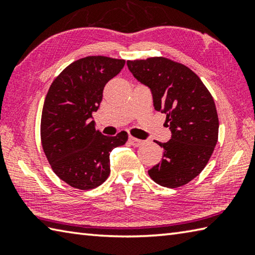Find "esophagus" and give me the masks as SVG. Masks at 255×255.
Returning <instances> with one entry per match:
<instances>
[{
	"instance_id": "34e87169",
	"label": "esophagus",
	"mask_w": 255,
	"mask_h": 255,
	"mask_svg": "<svg viewBox=\"0 0 255 255\" xmlns=\"http://www.w3.org/2000/svg\"><path fill=\"white\" fill-rule=\"evenodd\" d=\"M129 141H130V144H131L132 146H135V147H138V146H140V145L144 144V140L138 139V138L132 137V136L129 137Z\"/></svg>"
}]
</instances>
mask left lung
Returning <instances> with one entry per match:
<instances>
[{"mask_svg":"<svg viewBox=\"0 0 255 255\" xmlns=\"http://www.w3.org/2000/svg\"><path fill=\"white\" fill-rule=\"evenodd\" d=\"M129 71L153 94L155 110L165 114L172 137L162 162L148 171L154 182L179 188L201 173L218 140V115L213 96L195 72L166 57L127 60Z\"/></svg>","mask_w":255,"mask_h":255,"instance_id":"left-lung-1","label":"left lung"}]
</instances>
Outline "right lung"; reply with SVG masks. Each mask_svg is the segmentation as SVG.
Instances as JSON below:
<instances>
[{
  "instance_id": "1",
  "label": "right lung",
  "mask_w": 255,
  "mask_h": 255,
  "mask_svg": "<svg viewBox=\"0 0 255 255\" xmlns=\"http://www.w3.org/2000/svg\"><path fill=\"white\" fill-rule=\"evenodd\" d=\"M125 59L88 56L70 64L56 77L41 114V145L54 173L71 187L90 190L110 174V152L126 144L128 133L105 136L92 114L105 85L123 70Z\"/></svg>"
}]
</instances>
